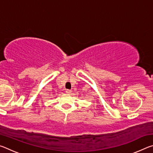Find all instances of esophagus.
<instances>
[{"instance_id":"1","label":"esophagus","mask_w":153,"mask_h":153,"mask_svg":"<svg viewBox=\"0 0 153 153\" xmlns=\"http://www.w3.org/2000/svg\"><path fill=\"white\" fill-rule=\"evenodd\" d=\"M65 92L66 93H67V94H70V93H71V90H69V89H66L65 90Z\"/></svg>"}]
</instances>
